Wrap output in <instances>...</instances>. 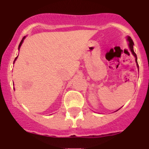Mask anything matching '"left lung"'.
I'll return each mask as SVG.
<instances>
[{"label": "left lung", "mask_w": 149, "mask_h": 149, "mask_svg": "<svg viewBox=\"0 0 149 149\" xmlns=\"http://www.w3.org/2000/svg\"><path fill=\"white\" fill-rule=\"evenodd\" d=\"M127 40H128V42H129V47H130V49H131L133 55L135 56V58H136V63H137V56H136V54H135V52H134V42H133L132 39H131L130 36H128V37H127ZM137 65H138V63H137ZM138 67H139V65H138Z\"/></svg>", "instance_id": "1"}]
</instances>
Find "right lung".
Listing matches in <instances>:
<instances>
[{
    "instance_id": "right-lung-1",
    "label": "right lung",
    "mask_w": 149,
    "mask_h": 149,
    "mask_svg": "<svg viewBox=\"0 0 149 149\" xmlns=\"http://www.w3.org/2000/svg\"><path fill=\"white\" fill-rule=\"evenodd\" d=\"M24 38H23V39H22V41H21V42H20V44H19V45H18V48H20L21 45H22V42H23V41H24ZM17 57H18V56H16V57H15V60H16V59H17Z\"/></svg>"
}]
</instances>
